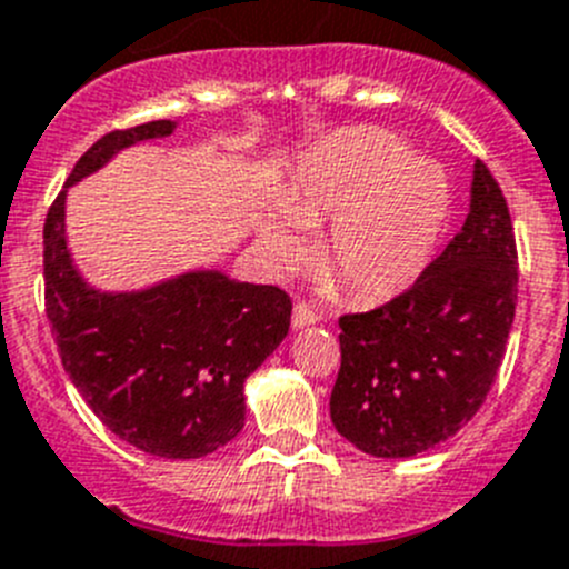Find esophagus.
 <instances>
[{
    "label": "esophagus",
    "instance_id": "esophagus-1",
    "mask_svg": "<svg viewBox=\"0 0 569 569\" xmlns=\"http://www.w3.org/2000/svg\"><path fill=\"white\" fill-rule=\"evenodd\" d=\"M317 320H320V315H317L306 300H297L295 309H291V326H295V329H306V326H311V322Z\"/></svg>",
    "mask_w": 569,
    "mask_h": 569
}]
</instances>
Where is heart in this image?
I'll return each mask as SVG.
<instances>
[{
  "instance_id": "1",
  "label": "heart",
  "mask_w": 569,
  "mask_h": 569,
  "mask_svg": "<svg viewBox=\"0 0 569 569\" xmlns=\"http://www.w3.org/2000/svg\"><path fill=\"white\" fill-rule=\"evenodd\" d=\"M450 214V183L437 161L371 127L317 144L260 223V247L280 269L309 252L306 229L326 223L322 274L357 300H382L422 274Z\"/></svg>"
}]
</instances>
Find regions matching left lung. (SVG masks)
<instances>
[{
    "mask_svg": "<svg viewBox=\"0 0 569 569\" xmlns=\"http://www.w3.org/2000/svg\"><path fill=\"white\" fill-rule=\"evenodd\" d=\"M519 300L510 209L482 161L470 212L445 252L388 303L340 317L331 422L371 457L445 442L488 399Z\"/></svg>",
    "mask_w": 569,
    "mask_h": 569,
    "instance_id": "obj_1",
    "label": "left lung"
}]
</instances>
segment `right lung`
Wrapping results in <instances>:
<instances>
[{"instance_id": "obj_1", "label": "right lung", "mask_w": 569, "mask_h": 569, "mask_svg": "<svg viewBox=\"0 0 569 569\" xmlns=\"http://www.w3.org/2000/svg\"><path fill=\"white\" fill-rule=\"evenodd\" d=\"M172 130L167 119L112 130L76 161L44 218V311L61 366L116 437L152 457L198 459L243 428V382L289 335V295L221 272L101 295L79 278L64 240L68 187Z\"/></svg>"}]
</instances>
